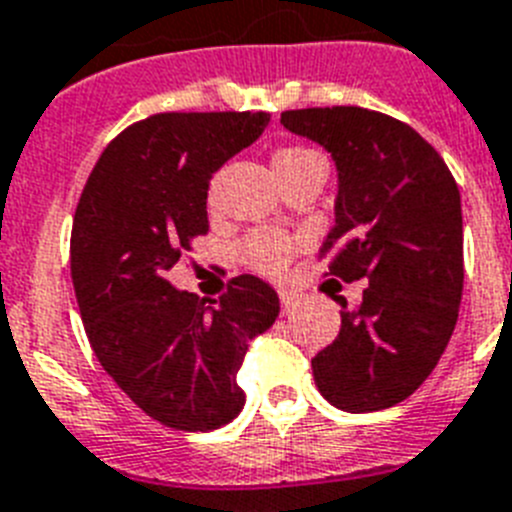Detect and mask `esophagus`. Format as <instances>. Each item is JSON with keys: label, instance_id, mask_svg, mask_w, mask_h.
I'll use <instances>...</instances> for the list:
<instances>
[{"label": "esophagus", "instance_id": "obj_1", "mask_svg": "<svg viewBox=\"0 0 512 512\" xmlns=\"http://www.w3.org/2000/svg\"><path fill=\"white\" fill-rule=\"evenodd\" d=\"M278 296H281V309H283V312H291V309H294L296 304L302 302V296L296 294V291H281V294H278Z\"/></svg>", "mask_w": 512, "mask_h": 512}]
</instances>
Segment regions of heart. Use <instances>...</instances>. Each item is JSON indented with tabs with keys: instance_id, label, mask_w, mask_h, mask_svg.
Returning a JSON list of instances; mask_svg holds the SVG:
<instances>
[{
	"instance_id": "heart-1",
	"label": "heart",
	"mask_w": 512,
	"mask_h": 512,
	"mask_svg": "<svg viewBox=\"0 0 512 512\" xmlns=\"http://www.w3.org/2000/svg\"><path fill=\"white\" fill-rule=\"evenodd\" d=\"M315 153L307 148H281L273 156V171L283 174V171L294 169L302 161L312 158ZM296 252V239L289 234H278V231H260L252 234L247 242L242 244V260L249 268L260 270L265 276H278L286 265H289L291 255Z\"/></svg>"
}]
</instances>
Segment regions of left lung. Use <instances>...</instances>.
Returning <instances> with one entry per match:
<instances>
[{
    "mask_svg": "<svg viewBox=\"0 0 512 512\" xmlns=\"http://www.w3.org/2000/svg\"><path fill=\"white\" fill-rule=\"evenodd\" d=\"M281 124L338 169L328 276L369 281L341 333L312 359L317 390L351 414L406 401L440 362L463 294L461 192L409 124L362 106L283 111Z\"/></svg>",
    "mask_w": 512,
    "mask_h": 512,
    "instance_id": "8db88e82",
    "label": "left lung"
}]
</instances>
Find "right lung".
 <instances>
[{"mask_svg": "<svg viewBox=\"0 0 512 512\" xmlns=\"http://www.w3.org/2000/svg\"><path fill=\"white\" fill-rule=\"evenodd\" d=\"M268 122L265 111L153 114L106 145L77 203L70 268L90 349L163 427L210 432L236 419V372L281 309L255 276L231 278L210 307L166 281L208 234L213 174Z\"/></svg>", "mask_w": 512, "mask_h": 512, "instance_id": "1", "label": "right lung"}]
</instances>
